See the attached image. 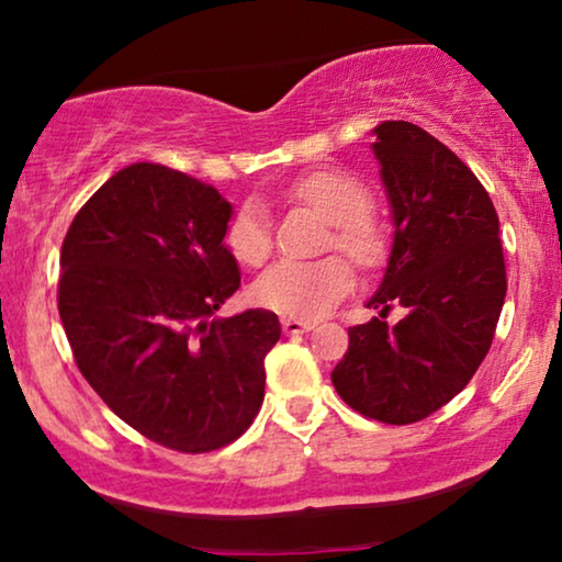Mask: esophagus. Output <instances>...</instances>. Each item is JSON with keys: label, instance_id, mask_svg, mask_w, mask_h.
<instances>
[{"label": "esophagus", "instance_id": "obj_1", "mask_svg": "<svg viewBox=\"0 0 562 562\" xmlns=\"http://www.w3.org/2000/svg\"><path fill=\"white\" fill-rule=\"evenodd\" d=\"M316 324L314 322H306V319H282V329H285V335H303L308 333V329H314Z\"/></svg>", "mask_w": 562, "mask_h": 562}]
</instances>
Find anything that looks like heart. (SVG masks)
<instances>
[{
    "instance_id": "b5f03b06",
    "label": "heart",
    "mask_w": 562,
    "mask_h": 562,
    "mask_svg": "<svg viewBox=\"0 0 562 562\" xmlns=\"http://www.w3.org/2000/svg\"><path fill=\"white\" fill-rule=\"evenodd\" d=\"M288 201L314 209L333 225L327 248H337L361 272H374L387 261V233L371 220L369 188L353 175L322 170L308 172L285 191ZM227 248L246 267H259L272 251V227L259 204H246L227 225ZM353 285L348 263L337 256L319 261L282 259L256 277L251 299L261 308L290 319H316L335 306Z\"/></svg>"
}]
</instances>
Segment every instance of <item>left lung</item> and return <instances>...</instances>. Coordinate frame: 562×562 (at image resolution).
<instances>
[{
	"mask_svg": "<svg viewBox=\"0 0 562 562\" xmlns=\"http://www.w3.org/2000/svg\"><path fill=\"white\" fill-rule=\"evenodd\" d=\"M371 144L392 209L387 269L367 301L380 316L348 329L333 371L337 395L384 424H414L461 392L492 346L505 303L499 220L476 175L405 120ZM392 305L406 316L390 328Z\"/></svg>",
	"mask_w": 562,
	"mask_h": 562,
	"instance_id": "1",
	"label": "left lung"
}]
</instances>
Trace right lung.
I'll return each mask as SVG.
<instances>
[{
	"mask_svg": "<svg viewBox=\"0 0 562 562\" xmlns=\"http://www.w3.org/2000/svg\"><path fill=\"white\" fill-rule=\"evenodd\" d=\"M229 216L209 182L135 161L86 201L63 243L57 306L80 374L170 450H220L251 427L282 333L267 308L214 316L240 288Z\"/></svg>",
	"mask_w": 562,
	"mask_h": 562,
	"instance_id": "add662e5",
	"label": "right lung"
}]
</instances>
